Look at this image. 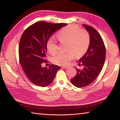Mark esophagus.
I'll list each match as a JSON object with an SVG mask.
<instances>
[{"instance_id": "obj_1", "label": "esophagus", "mask_w": 120, "mask_h": 120, "mask_svg": "<svg viewBox=\"0 0 120 120\" xmlns=\"http://www.w3.org/2000/svg\"><path fill=\"white\" fill-rule=\"evenodd\" d=\"M68 67H69L68 66H62L61 68H62V69H67V68H68Z\"/></svg>"}]
</instances>
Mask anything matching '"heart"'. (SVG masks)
<instances>
[{"label": "heart", "mask_w": 120, "mask_h": 120, "mask_svg": "<svg viewBox=\"0 0 120 120\" xmlns=\"http://www.w3.org/2000/svg\"><path fill=\"white\" fill-rule=\"evenodd\" d=\"M56 37L60 42L67 43L66 53H59L52 58L53 63L59 66H66L75 57H80L88 50L90 38L86 31L80 30L77 26L70 25L63 28ZM46 49L51 55L57 52L58 45L55 40L50 38L46 43Z\"/></svg>", "instance_id": "1"}]
</instances>
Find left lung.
Segmentation results:
<instances>
[{"instance_id": "8db88e82", "label": "left lung", "mask_w": 120, "mask_h": 120, "mask_svg": "<svg viewBox=\"0 0 120 120\" xmlns=\"http://www.w3.org/2000/svg\"><path fill=\"white\" fill-rule=\"evenodd\" d=\"M83 26L88 32L90 42L88 50L79 60V66H82V70L76 68L77 74L71 79L75 86L78 88L92 84L98 76L104 65L106 49L101 36L94 28L84 24Z\"/></svg>"}]
</instances>
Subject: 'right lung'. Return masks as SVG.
I'll return each mask as SVG.
<instances>
[{
    "label": "right lung",
    "mask_w": 120,
    "mask_h": 120,
    "mask_svg": "<svg viewBox=\"0 0 120 120\" xmlns=\"http://www.w3.org/2000/svg\"><path fill=\"white\" fill-rule=\"evenodd\" d=\"M67 25L38 22L27 27L22 34L19 49V62L26 77L35 85L49 86L60 69L54 64H50L49 68L41 66L48 62L46 43L49 39L56 31Z\"/></svg>",
    "instance_id": "1"
}]
</instances>
